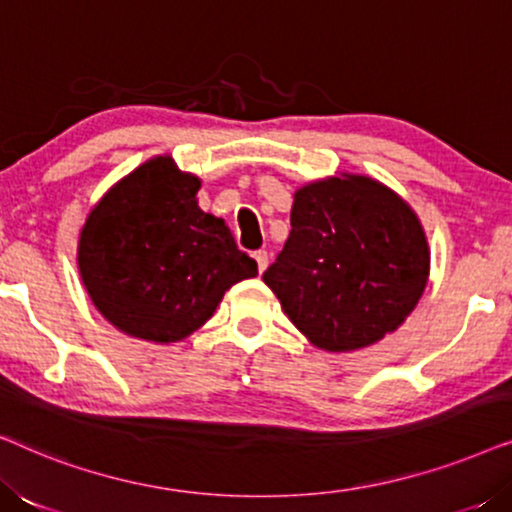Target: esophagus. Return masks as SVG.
<instances>
[{"mask_svg":"<svg viewBox=\"0 0 512 512\" xmlns=\"http://www.w3.org/2000/svg\"><path fill=\"white\" fill-rule=\"evenodd\" d=\"M254 261H256V265H258V272H263L265 268H268V251L265 249H258V251H254Z\"/></svg>","mask_w":512,"mask_h":512,"instance_id":"esophagus-1","label":"esophagus"}]
</instances>
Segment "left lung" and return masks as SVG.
<instances>
[{
	"label": "left lung",
	"instance_id": "left-lung-1",
	"mask_svg": "<svg viewBox=\"0 0 512 512\" xmlns=\"http://www.w3.org/2000/svg\"><path fill=\"white\" fill-rule=\"evenodd\" d=\"M429 279L417 216L368 177L300 188L291 233L263 282L312 345L352 352L396 331Z\"/></svg>",
	"mask_w": 512,
	"mask_h": 512
}]
</instances>
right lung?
Wrapping results in <instances>:
<instances>
[{
    "label": "right lung",
    "instance_id": "1",
    "mask_svg": "<svg viewBox=\"0 0 512 512\" xmlns=\"http://www.w3.org/2000/svg\"><path fill=\"white\" fill-rule=\"evenodd\" d=\"M198 188L170 158H156L90 212L79 242L81 277L97 310L123 333L184 340L230 286L258 275L226 223L198 207Z\"/></svg>",
    "mask_w": 512,
    "mask_h": 512
}]
</instances>
